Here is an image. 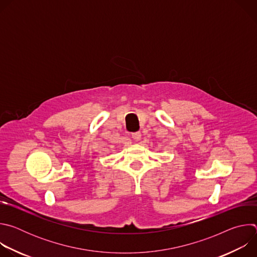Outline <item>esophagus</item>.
Instances as JSON below:
<instances>
[{"mask_svg":"<svg viewBox=\"0 0 257 257\" xmlns=\"http://www.w3.org/2000/svg\"><path fill=\"white\" fill-rule=\"evenodd\" d=\"M132 138L135 140V141H138L141 139V133L140 132H134L132 133Z\"/></svg>","mask_w":257,"mask_h":257,"instance_id":"1","label":"esophagus"}]
</instances>
